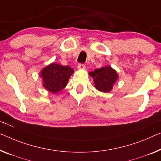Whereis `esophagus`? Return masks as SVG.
<instances>
[{
  "label": "esophagus",
  "instance_id": "obj_1",
  "mask_svg": "<svg viewBox=\"0 0 161 161\" xmlns=\"http://www.w3.org/2000/svg\"><path fill=\"white\" fill-rule=\"evenodd\" d=\"M77 68H78V69H80V70H83V69H85V64H80L77 66Z\"/></svg>",
  "mask_w": 161,
  "mask_h": 161
}]
</instances>
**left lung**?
<instances>
[{
  "label": "left lung",
  "instance_id": "1",
  "mask_svg": "<svg viewBox=\"0 0 161 161\" xmlns=\"http://www.w3.org/2000/svg\"><path fill=\"white\" fill-rule=\"evenodd\" d=\"M89 74L94 80L95 87L103 92H108L112 90L113 86L116 82L119 75L116 70L111 66H105L95 69Z\"/></svg>",
  "mask_w": 161,
  "mask_h": 161
}]
</instances>
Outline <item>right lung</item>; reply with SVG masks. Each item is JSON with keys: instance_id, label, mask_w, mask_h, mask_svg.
I'll use <instances>...</instances> for the list:
<instances>
[{"instance_id": "add662e5", "label": "right lung", "mask_w": 161, "mask_h": 161, "mask_svg": "<svg viewBox=\"0 0 161 161\" xmlns=\"http://www.w3.org/2000/svg\"><path fill=\"white\" fill-rule=\"evenodd\" d=\"M43 87L49 92L57 93L66 87L69 79L74 73V70L69 66H61L52 63L41 71Z\"/></svg>"}]
</instances>
